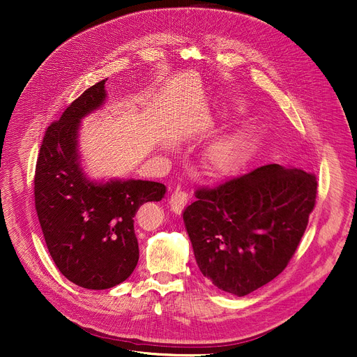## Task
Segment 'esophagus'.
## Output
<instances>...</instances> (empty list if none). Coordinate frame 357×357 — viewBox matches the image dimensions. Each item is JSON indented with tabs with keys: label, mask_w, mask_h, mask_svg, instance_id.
<instances>
[{
	"label": "esophagus",
	"mask_w": 357,
	"mask_h": 357,
	"mask_svg": "<svg viewBox=\"0 0 357 357\" xmlns=\"http://www.w3.org/2000/svg\"><path fill=\"white\" fill-rule=\"evenodd\" d=\"M188 201H190L188 194L181 191V190L174 191L172 195L169 197V205H171L172 211L176 214H181V211L185 208V205L188 204Z\"/></svg>",
	"instance_id": "obj_1"
}]
</instances>
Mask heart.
Segmentation results:
<instances>
[{"instance_id":"heart-1","label":"heart","mask_w":357,"mask_h":357,"mask_svg":"<svg viewBox=\"0 0 357 357\" xmlns=\"http://www.w3.org/2000/svg\"><path fill=\"white\" fill-rule=\"evenodd\" d=\"M243 150H245V137H243V135L221 137L208 149L207 166L215 175H227L234 171L238 165Z\"/></svg>"}]
</instances>
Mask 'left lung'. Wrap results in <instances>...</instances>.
Here are the masks:
<instances>
[{
    "mask_svg": "<svg viewBox=\"0 0 357 357\" xmlns=\"http://www.w3.org/2000/svg\"><path fill=\"white\" fill-rule=\"evenodd\" d=\"M195 197L183 222L197 265L218 289L245 296L287 268L315 205L317 179L272 163Z\"/></svg>",
    "mask_w": 357,
    "mask_h": 357,
    "instance_id": "8db88e82",
    "label": "left lung"
}]
</instances>
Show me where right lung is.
Returning <instances> with one entry per match:
<instances>
[{
    "label": "right lung",
    "mask_w": 357,
    "mask_h": 357,
    "mask_svg": "<svg viewBox=\"0 0 357 357\" xmlns=\"http://www.w3.org/2000/svg\"><path fill=\"white\" fill-rule=\"evenodd\" d=\"M105 81L88 88L47 127L34 175V202L49 253L61 273L86 289H108L139 261L135 215L166 186L142 179H89L81 165V120L105 102Z\"/></svg>",
    "instance_id": "add662e5"
}]
</instances>
